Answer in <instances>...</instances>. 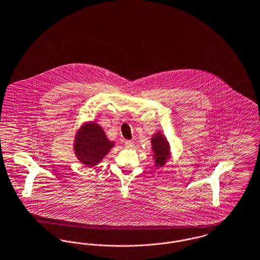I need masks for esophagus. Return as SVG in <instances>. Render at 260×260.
Here are the masks:
<instances>
[{
  "instance_id": "34e87169",
  "label": "esophagus",
  "mask_w": 260,
  "mask_h": 260,
  "mask_svg": "<svg viewBox=\"0 0 260 260\" xmlns=\"http://www.w3.org/2000/svg\"><path fill=\"white\" fill-rule=\"evenodd\" d=\"M124 146H125L126 148H133V147L135 146V143H134V141H132V140H126V141L124 142Z\"/></svg>"
}]
</instances>
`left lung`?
Returning <instances> with one entry per match:
<instances>
[{"label": "left lung", "mask_w": 260, "mask_h": 260, "mask_svg": "<svg viewBox=\"0 0 260 260\" xmlns=\"http://www.w3.org/2000/svg\"><path fill=\"white\" fill-rule=\"evenodd\" d=\"M153 159L155 160V167L161 168L165 166L171 157V147L165 136L159 131L151 138Z\"/></svg>", "instance_id": "8db88e82"}]
</instances>
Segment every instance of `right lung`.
<instances>
[{
	"label": "right lung",
	"mask_w": 260,
	"mask_h": 260,
	"mask_svg": "<svg viewBox=\"0 0 260 260\" xmlns=\"http://www.w3.org/2000/svg\"><path fill=\"white\" fill-rule=\"evenodd\" d=\"M102 126L95 122H83L77 129L74 141V151L79 162L87 167L99 164L114 147Z\"/></svg>",
	"instance_id": "1"
}]
</instances>
